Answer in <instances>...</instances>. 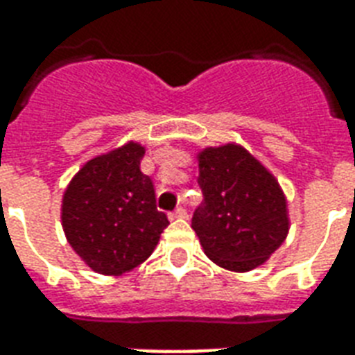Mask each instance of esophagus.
<instances>
[{
	"label": "esophagus",
	"mask_w": 355,
	"mask_h": 355,
	"mask_svg": "<svg viewBox=\"0 0 355 355\" xmlns=\"http://www.w3.org/2000/svg\"><path fill=\"white\" fill-rule=\"evenodd\" d=\"M169 217H171V219H184V217H188V210H186L184 206H178L177 210L169 214Z\"/></svg>",
	"instance_id": "obj_1"
}]
</instances>
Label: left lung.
Returning a JSON list of instances; mask_svg holds the SVG:
<instances>
[{
    "instance_id": "1",
    "label": "left lung",
    "mask_w": 355,
    "mask_h": 355,
    "mask_svg": "<svg viewBox=\"0 0 355 355\" xmlns=\"http://www.w3.org/2000/svg\"><path fill=\"white\" fill-rule=\"evenodd\" d=\"M205 200L191 228L206 256L228 270L261 265L287 236L286 199L275 177L237 145L206 149L197 177Z\"/></svg>"
}]
</instances>
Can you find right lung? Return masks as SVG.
Returning <instances> with one entry per match:
<instances>
[{"label":"right lung","instance_id":"add662e5","mask_svg":"<svg viewBox=\"0 0 355 355\" xmlns=\"http://www.w3.org/2000/svg\"><path fill=\"white\" fill-rule=\"evenodd\" d=\"M144 155L130 141L97 156L64 193V232L96 272L118 276L144 263L169 225L156 208L155 184L139 171Z\"/></svg>","mask_w":355,"mask_h":355}]
</instances>
